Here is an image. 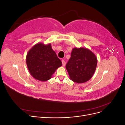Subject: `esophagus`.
Here are the masks:
<instances>
[{
	"label": "esophagus",
	"mask_w": 125,
	"mask_h": 125,
	"mask_svg": "<svg viewBox=\"0 0 125 125\" xmlns=\"http://www.w3.org/2000/svg\"><path fill=\"white\" fill-rule=\"evenodd\" d=\"M62 66H65V65H66V62H65V60H62Z\"/></svg>",
	"instance_id": "1"
}]
</instances>
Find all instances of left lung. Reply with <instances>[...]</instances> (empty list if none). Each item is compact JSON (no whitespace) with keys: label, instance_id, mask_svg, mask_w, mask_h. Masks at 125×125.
I'll return each mask as SVG.
<instances>
[{"label":"left lung","instance_id":"8db88e82","mask_svg":"<svg viewBox=\"0 0 125 125\" xmlns=\"http://www.w3.org/2000/svg\"><path fill=\"white\" fill-rule=\"evenodd\" d=\"M97 62L95 55L88 49L73 48L66 66L71 80L78 83L89 80L95 71Z\"/></svg>","mask_w":125,"mask_h":125}]
</instances>
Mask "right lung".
I'll use <instances>...</instances> for the list:
<instances>
[{
  "label": "right lung",
  "mask_w": 125,
  "mask_h": 125,
  "mask_svg": "<svg viewBox=\"0 0 125 125\" xmlns=\"http://www.w3.org/2000/svg\"><path fill=\"white\" fill-rule=\"evenodd\" d=\"M26 61L30 74L42 81L50 79L56 70L62 65L51 44L45 45L38 43L34 45L29 51Z\"/></svg>",
  "instance_id": "add662e5"
}]
</instances>
